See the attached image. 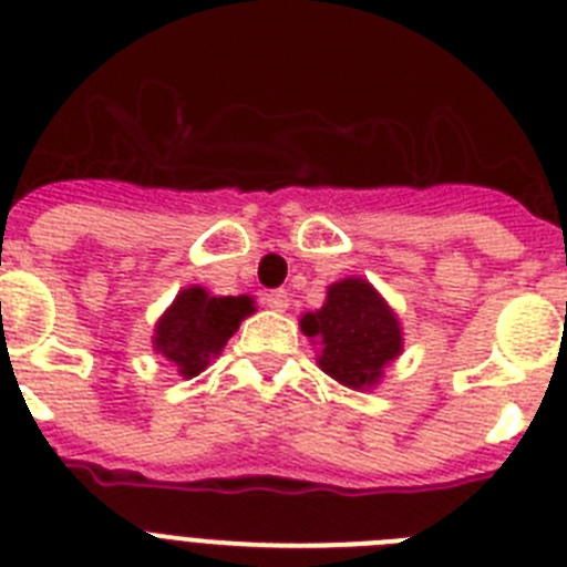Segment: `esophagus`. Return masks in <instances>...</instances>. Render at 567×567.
Wrapping results in <instances>:
<instances>
[{"label":"esophagus","mask_w":567,"mask_h":567,"mask_svg":"<svg viewBox=\"0 0 567 567\" xmlns=\"http://www.w3.org/2000/svg\"><path fill=\"white\" fill-rule=\"evenodd\" d=\"M264 303L272 311H287L289 309V295L284 289H272V292L264 295Z\"/></svg>","instance_id":"esophagus-1"}]
</instances>
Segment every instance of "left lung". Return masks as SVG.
I'll use <instances>...</instances> for the list:
<instances>
[{
	"label": "left lung",
	"instance_id": "obj_1",
	"mask_svg": "<svg viewBox=\"0 0 567 567\" xmlns=\"http://www.w3.org/2000/svg\"><path fill=\"white\" fill-rule=\"evenodd\" d=\"M300 329L320 346L318 365L340 385L373 388L402 354V326L382 295L362 278L331 284L326 303L306 311Z\"/></svg>",
	"mask_w": 567,
	"mask_h": 567
}]
</instances>
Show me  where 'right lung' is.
<instances>
[{"label":"right lung","mask_w":567,"mask_h":567,"mask_svg":"<svg viewBox=\"0 0 567 567\" xmlns=\"http://www.w3.org/2000/svg\"><path fill=\"white\" fill-rule=\"evenodd\" d=\"M252 298H213L207 289L188 287L176 295L154 329V351L174 362L185 379L196 377L221 354L241 320L252 315Z\"/></svg>","instance_id":"obj_1"}]
</instances>
